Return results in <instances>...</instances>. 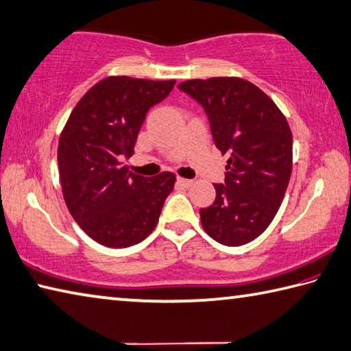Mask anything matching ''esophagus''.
<instances>
[{"instance_id":"34e87169","label":"esophagus","mask_w":351,"mask_h":351,"mask_svg":"<svg viewBox=\"0 0 351 351\" xmlns=\"http://www.w3.org/2000/svg\"><path fill=\"white\" fill-rule=\"evenodd\" d=\"M177 183L180 184V186H183V188H189V186H193V184H194V180H191V178L178 177L177 178Z\"/></svg>"}]
</instances>
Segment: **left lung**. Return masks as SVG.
Wrapping results in <instances>:
<instances>
[{
	"instance_id": "obj_1",
	"label": "left lung",
	"mask_w": 351,
	"mask_h": 351,
	"mask_svg": "<svg viewBox=\"0 0 351 351\" xmlns=\"http://www.w3.org/2000/svg\"><path fill=\"white\" fill-rule=\"evenodd\" d=\"M178 90L202 105L221 154L224 183L200 209L202 226L224 246L255 240L278 213L292 174V131L266 93L240 77L193 79Z\"/></svg>"
}]
</instances>
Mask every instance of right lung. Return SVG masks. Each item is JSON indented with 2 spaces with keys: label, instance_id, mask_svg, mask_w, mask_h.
I'll use <instances>...</instances> for the list:
<instances>
[{
  "label": "right lung",
  "instance_id": "obj_1",
  "mask_svg": "<svg viewBox=\"0 0 351 351\" xmlns=\"http://www.w3.org/2000/svg\"><path fill=\"white\" fill-rule=\"evenodd\" d=\"M176 81L128 76L102 79L71 111L58 145L64 200L85 234L108 247L141 243L160 217L176 176L133 174L131 157L151 107L162 102Z\"/></svg>",
  "mask_w": 351,
  "mask_h": 351
}]
</instances>
